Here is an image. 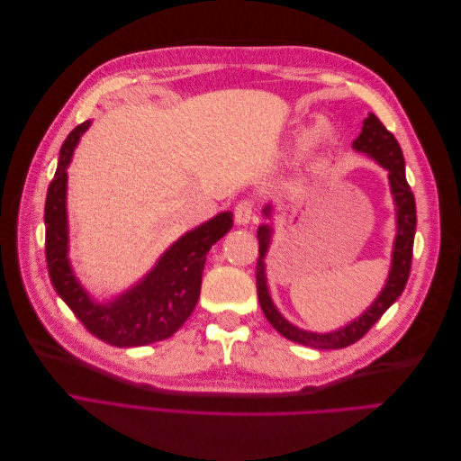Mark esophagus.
<instances>
[{"label": "esophagus", "instance_id": "34e87169", "mask_svg": "<svg viewBox=\"0 0 461 461\" xmlns=\"http://www.w3.org/2000/svg\"><path fill=\"white\" fill-rule=\"evenodd\" d=\"M254 213H256L254 200H249V198L240 200L234 207V221L239 222V225H248V222L254 219Z\"/></svg>", "mask_w": 461, "mask_h": 461}]
</instances>
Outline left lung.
<instances>
[{"instance_id": "8db88e82", "label": "left lung", "mask_w": 461, "mask_h": 461, "mask_svg": "<svg viewBox=\"0 0 461 461\" xmlns=\"http://www.w3.org/2000/svg\"><path fill=\"white\" fill-rule=\"evenodd\" d=\"M354 148L357 151H364L371 156L375 161H379L384 169H388L390 186H393L394 202H396V213H398V236L394 244V256H393V269H390L386 286L383 288L381 296L375 300L371 308L361 315L354 323L348 327L329 332V334H315L308 330H300L298 327L290 325L288 321L275 310V305L269 298L267 285H265V267L263 258L267 252L269 239H271V227L263 225L258 230L259 240V258L256 265V285H258V298L259 305L267 317L269 323L275 330L283 334L285 339L298 342L303 346L319 348V350H334V348H346L359 339H364L369 329L383 317V313L393 305L398 296L406 288L410 269H411V258H413V239H415V225H417V212H415V198L413 192L406 180V163H403V153L394 138L384 124L376 119L373 113L364 121V129L356 138ZM271 207L265 209V215H269Z\"/></svg>"}]
</instances>
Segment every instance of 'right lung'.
<instances>
[{
	"label": "right lung",
	"mask_w": 461,
	"mask_h": 461,
	"mask_svg": "<svg viewBox=\"0 0 461 461\" xmlns=\"http://www.w3.org/2000/svg\"><path fill=\"white\" fill-rule=\"evenodd\" d=\"M90 121L75 127L59 151L58 171L46 196V263L55 292L71 308L94 337L119 346H144L173 337L185 325L200 298L202 273L207 252L232 227V213L225 212L185 234L159 259L153 271L113 303L97 305L80 288L67 259L65 188L67 167L80 134Z\"/></svg>",
	"instance_id": "1"
}]
</instances>
